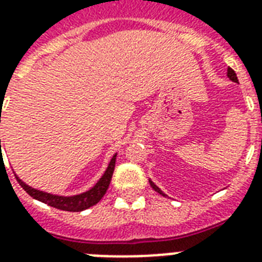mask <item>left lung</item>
I'll return each mask as SVG.
<instances>
[{"label":"left lung","instance_id":"1","mask_svg":"<svg viewBox=\"0 0 262 262\" xmlns=\"http://www.w3.org/2000/svg\"><path fill=\"white\" fill-rule=\"evenodd\" d=\"M227 76L228 77H230V80H231V81H234V83H238V79H236V75H235V72L232 71L231 68H228V71H227ZM149 183H151V186H152V189H154V190L155 191H158V193H159V194H162V195H166L163 193V191L160 190L159 187L156 186V185H154V183L151 182V181H149Z\"/></svg>","mask_w":262,"mask_h":262}]
</instances>
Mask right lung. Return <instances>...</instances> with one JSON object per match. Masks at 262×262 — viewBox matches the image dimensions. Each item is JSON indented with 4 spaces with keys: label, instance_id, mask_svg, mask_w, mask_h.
Masks as SVG:
<instances>
[{
    "label": "right lung",
    "instance_id": "right-lung-1",
    "mask_svg": "<svg viewBox=\"0 0 262 262\" xmlns=\"http://www.w3.org/2000/svg\"><path fill=\"white\" fill-rule=\"evenodd\" d=\"M1 122V121H0ZM0 154H1V139H0ZM115 156L111 158L110 164L107 167L106 172L103 174V177L99 179V182L95 185L91 190L85 191V193H81V194L73 195V197H61V195H53L49 194V193H43L40 190H35L32 187H30L28 185L23 182L21 179H18L16 177V179L20 183V186L24 189V190L34 199L42 201V203L50 205V207H54L57 209H61V211H68V212H80L84 211V209H88V208L94 207L95 204H98L102 197L106 194L107 189H108V185H110L111 177H113V172H114L115 167ZM2 162V156H1Z\"/></svg>",
    "mask_w": 262,
    "mask_h": 262
}]
</instances>
